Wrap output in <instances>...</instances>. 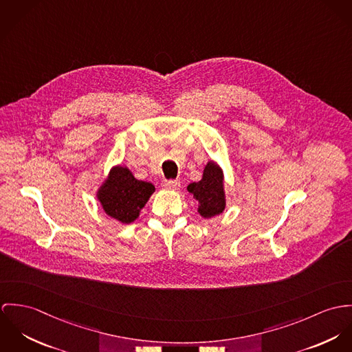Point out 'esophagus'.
Wrapping results in <instances>:
<instances>
[{"mask_svg": "<svg viewBox=\"0 0 352 352\" xmlns=\"http://www.w3.org/2000/svg\"><path fill=\"white\" fill-rule=\"evenodd\" d=\"M179 185H181V182H179V181H175V179H166V181H163V184H162V186H163L164 189H170V190L178 189Z\"/></svg>", "mask_w": 352, "mask_h": 352, "instance_id": "34e87169", "label": "esophagus"}]
</instances>
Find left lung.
Masks as SVG:
<instances>
[{
	"instance_id": "obj_1",
	"label": "left lung",
	"mask_w": 352,
	"mask_h": 352,
	"mask_svg": "<svg viewBox=\"0 0 352 352\" xmlns=\"http://www.w3.org/2000/svg\"><path fill=\"white\" fill-rule=\"evenodd\" d=\"M188 192L192 193L198 202L197 210L204 219H210L223 213L226 209V192L221 167L213 160L208 162L201 181L190 184Z\"/></svg>"
}]
</instances>
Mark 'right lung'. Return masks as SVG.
<instances>
[{
  "instance_id": "add662e5",
  "label": "right lung",
  "mask_w": 352,
  "mask_h": 352,
  "mask_svg": "<svg viewBox=\"0 0 352 352\" xmlns=\"http://www.w3.org/2000/svg\"><path fill=\"white\" fill-rule=\"evenodd\" d=\"M154 192L153 184L136 179L128 167L115 166L100 186L97 198L108 216L122 224H131Z\"/></svg>"
}]
</instances>
